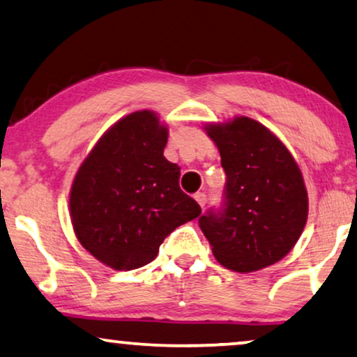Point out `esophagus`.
I'll list each match as a JSON object with an SVG mask.
<instances>
[{"label": "esophagus", "instance_id": "obj_1", "mask_svg": "<svg viewBox=\"0 0 357 357\" xmlns=\"http://www.w3.org/2000/svg\"><path fill=\"white\" fill-rule=\"evenodd\" d=\"M195 199H197V203L199 204V206H204V204H206V195H204V193H202V192H199V193H197V195H195Z\"/></svg>", "mask_w": 357, "mask_h": 357}]
</instances>
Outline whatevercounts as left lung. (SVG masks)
Here are the masks:
<instances>
[{
	"label": "left lung",
	"mask_w": 357,
	"mask_h": 357,
	"mask_svg": "<svg viewBox=\"0 0 357 357\" xmlns=\"http://www.w3.org/2000/svg\"><path fill=\"white\" fill-rule=\"evenodd\" d=\"M203 130L227 175L224 211L199 218L214 258L237 273L275 265L294 248L309 216L294 155L270 128L243 115Z\"/></svg>",
	"instance_id": "8db88e82"
}]
</instances>
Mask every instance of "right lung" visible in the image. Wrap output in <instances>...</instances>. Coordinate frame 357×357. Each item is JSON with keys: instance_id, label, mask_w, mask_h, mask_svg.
<instances>
[{"instance_id": "right-lung-1", "label": "right lung", "mask_w": 357, "mask_h": 357, "mask_svg": "<svg viewBox=\"0 0 357 357\" xmlns=\"http://www.w3.org/2000/svg\"><path fill=\"white\" fill-rule=\"evenodd\" d=\"M169 128L154 110L115 121L82 160L70 190L77 241L116 271L148 265L174 229L202 214L164 158Z\"/></svg>"}]
</instances>
